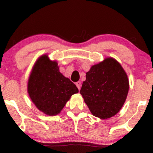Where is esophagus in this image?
I'll return each instance as SVG.
<instances>
[{
	"label": "esophagus",
	"mask_w": 153,
	"mask_h": 153,
	"mask_svg": "<svg viewBox=\"0 0 153 153\" xmlns=\"http://www.w3.org/2000/svg\"><path fill=\"white\" fill-rule=\"evenodd\" d=\"M76 87L78 88V89L80 90L81 89V81H77V82L76 83Z\"/></svg>",
	"instance_id": "obj_1"
}]
</instances>
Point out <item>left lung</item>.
Instances as JSON below:
<instances>
[{"instance_id":"obj_1","label":"left lung","mask_w":153,"mask_h":153,"mask_svg":"<svg viewBox=\"0 0 153 153\" xmlns=\"http://www.w3.org/2000/svg\"><path fill=\"white\" fill-rule=\"evenodd\" d=\"M128 91L126 72L117 60L108 58L91 67L80 93L93 116L107 119L121 109Z\"/></svg>"}]
</instances>
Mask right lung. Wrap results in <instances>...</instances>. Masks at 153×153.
Returning a JSON list of instances; mask_svg holds the SVG:
<instances>
[{"mask_svg":"<svg viewBox=\"0 0 153 153\" xmlns=\"http://www.w3.org/2000/svg\"><path fill=\"white\" fill-rule=\"evenodd\" d=\"M78 92L76 85L60 72L57 62L50 60L47 55L37 59L29 76L28 93L39 111L56 116Z\"/></svg>","mask_w":153,"mask_h":153,"instance_id":"obj_1","label":"right lung"}]
</instances>
